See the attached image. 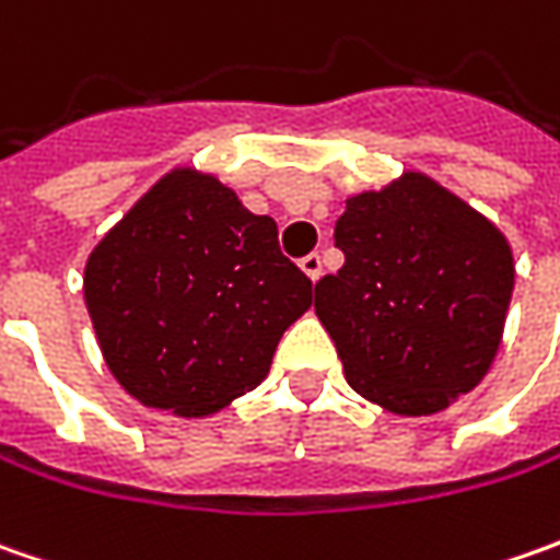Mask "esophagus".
Masks as SVG:
<instances>
[{
  "label": "esophagus",
  "mask_w": 560,
  "mask_h": 560,
  "mask_svg": "<svg viewBox=\"0 0 560 560\" xmlns=\"http://www.w3.org/2000/svg\"><path fill=\"white\" fill-rule=\"evenodd\" d=\"M299 268L305 270L312 280H320V273H324V261H320V255H317V252H312V255H305V258L299 261Z\"/></svg>",
  "instance_id": "1"
}]
</instances>
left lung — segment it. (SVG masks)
<instances>
[{"instance_id":"8db88e82","label":"left lung","mask_w":560,"mask_h":560,"mask_svg":"<svg viewBox=\"0 0 560 560\" xmlns=\"http://www.w3.org/2000/svg\"><path fill=\"white\" fill-rule=\"evenodd\" d=\"M346 265L317 280L314 312L358 396L427 418L470 393L499 352L514 290L505 233L433 177L405 171L346 199Z\"/></svg>"}]
</instances>
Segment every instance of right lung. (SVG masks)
<instances>
[{"label": "right lung", "mask_w": 560, "mask_h": 560, "mask_svg": "<svg viewBox=\"0 0 560 560\" xmlns=\"http://www.w3.org/2000/svg\"><path fill=\"white\" fill-rule=\"evenodd\" d=\"M83 299L130 396L205 418L268 376L312 280L280 252L273 218L214 174L174 167L90 252Z\"/></svg>", "instance_id": "add662e5"}]
</instances>
